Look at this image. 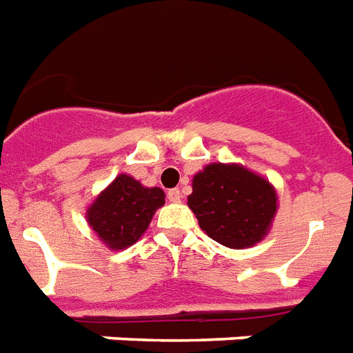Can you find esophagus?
<instances>
[{
	"instance_id": "34e87169",
	"label": "esophagus",
	"mask_w": 353,
	"mask_h": 353,
	"mask_svg": "<svg viewBox=\"0 0 353 353\" xmlns=\"http://www.w3.org/2000/svg\"><path fill=\"white\" fill-rule=\"evenodd\" d=\"M181 190L179 189H170L168 190V200L170 202H174V203H177V202H181Z\"/></svg>"
}]
</instances>
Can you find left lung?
I'll list each match as a JSON object with an SVG mask.
<instances>
[{"label": "left lung", "mask_w": 353, "mask_h": 353, "mask_svg": "<svg viewBox=\"0 0 353 353\" xmlns=\"http://www.w3.org/2000/svg\"><path fill=\"white\" fill-rule=\"evenodd\" d=\"M189 208L200 228L230 249H247L268 236L276 213L273 185L239 164H208L192 179Z\"/></svg>", "instance_id": "1"}]
</instances>
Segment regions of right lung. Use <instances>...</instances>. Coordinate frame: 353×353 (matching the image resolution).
Listing matches in <instances>:
<instances>
[{"instance_id": "1", "label": "right lung", "mask_w": 353, "mask_h": 353, "mask_svg": "<svg viewBox=\"0 0 353 353\" xmlns=\"http://www.w3.org/2000/svg\"><path fill=\"white\" fill-rule=\"evenodd\" d=\"M164 205L159 187H143L127 174L112 181L88 208V223L112 250L127 249L142 237L155 211Z\"/></svg>"}]
</instances>
